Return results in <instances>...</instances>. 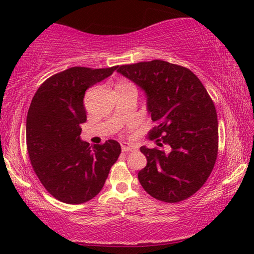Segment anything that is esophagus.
<instances>
[{
	"label": "esophagus",
	"instance_id": "esophagus-1",
	"mask_svg": "<svg viewBox=\"0 0 254 254\" xmlns=\"http://www.w3.org/2000/svg\"><path fill=\"white\" fill-rule=\"evenodd\" d=\"M134 149H135L134 145H131L129 143H126V142H121V150H123L124 152L133 151Z\"/></svg>",
	"mask_w": 254,
	"mask_h": 254
}]
</instances>
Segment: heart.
<instances>
[{
	"label": "heart",
	"instance_id": "1",
	"mask_svg": "<svg viewBox=\"0 0 254 254\" xmlns=\"http://www.w3.org/2000/svg\"><path fill=\"white\" fill-rule=\"evenodd\" d=\"M124 85H131V84H130V83H128L127 81H120L117 84V86H124ZM117 86H116V88H117Z\"/></svg>",
	"mask_w": 254,
	"mask_h": 254
}]
</instances>
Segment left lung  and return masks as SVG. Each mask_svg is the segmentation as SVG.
I'll return each instance as SVG.
<instances>
[{"label": "left lung", "mask_w": 254, "mask_h": 254, "mask_svg": "<svg viewBox=\"0 0 254 254\" xmlns=\"http://www.w3.org/2000/svg\"><path fill=\"white\" fill-rule=\"evenodd\" d=\"M117 71L144 90L155 123L148 135L157 147L140 148L147 157L140 184L159 201L189 199L217 158V113L206 88L190 69L162 60L117 65Z\"/></svg>", "instance_id": "obj_1"}]
</instances>
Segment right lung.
<instances>
[{
  "label": "right lung",
  "mask_w": 254,
  "mask_h": 254,
  "mask_svg": "<svg viewBox=\"0 0 254 254\" xmlns=\"http://www.w3.org/2000/svg\"><path fill=\"white\" fill-rule=\"evenodd\" d=\"M117 67H72L47 78L37 90L26 118V145L40 183L55 199L79 204L102 190L121 147L117 141L89 147L81 141L85 91Z\"/></svg>",
  "instance_id": "1"
}]
</instances>
